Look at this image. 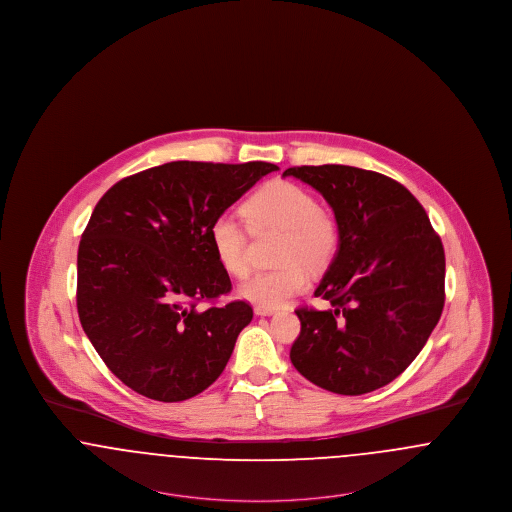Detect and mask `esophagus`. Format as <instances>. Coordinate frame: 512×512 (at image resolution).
<instances>
[{
    "label": "esophagus",
    "mask_w": 512,
    "mask_h": 512,
    "mask_svg": "<svg viewBox=\"0 0 512 512\" xmlns=\"http://www.w3.org/2000/svg\"><path fill=\"white\" fill-rule=\"evenodd\" d=\"M274 313H276L274 307H261V305L255 307V315H259V317H268V315H274Z\"/></svg>",
    "instance_id": "esophagus-1"
}]
</instances>
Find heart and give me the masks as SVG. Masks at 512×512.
Instances as JSON below:
<instances>
[{"instance_id": "b5f03b06", "label": "heart", "mask_w": 512, "mask_h": 512, "mask_svg": "<svg viewBox=\"0 0 512 512\" xmlns=\"http://www.w3.org/2000/svg\"><path fill=\"white\" fill-rule=\"evenodd\" d=\"M242 215L253 234L268 230L282 232L276 270L255 272L238 288L240 297L261 305L280 307L309 284V270L328 267L340 247L338 222L318 205L315 195L305 188L274 180L251 195L242 207ZM209 240L215 257L228 274L244 276L249 270L247 234L240 220L222 215L211 224Z\"/></svg>"}]
</instances>
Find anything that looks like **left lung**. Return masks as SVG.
<instances>
[{"label": "left lung", "instance_id": "1", "mask_svg": "<svg viewBox=\"0 0 512 512\" xmlns=\"http://www.w3.org/2000/svg\"><path fill=\"white\" fill-rule=\"evenodd\" d=\"M328 201L340 247L318 284L332 309L299 307L290 359L322 390L363 395L388 386L422 351L445 303V253L403 184L347 165L292 167Z\"/></svg>", "mask_w": 512, "mask_h": 512}]
</instances>
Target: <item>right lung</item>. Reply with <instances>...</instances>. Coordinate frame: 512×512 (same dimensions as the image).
<instances>
[{"mask_svg":"<svg viewBox=\"0 0 512 512\" xmlns=\"http://www.w3.org/2000/svg\"><path fill=\"white\" fill-rule=\"evenodd\" d=\"M276 165L172 161L122 178L78 245L80 324L130 390L176 403L207 390L253 318L245 301L199 307L232 290L209 230Z\"/></svg>","mask_w":512,"mask_h":512,"instance_id":"right-lung-1","label":"right lung"}]
</instances>
